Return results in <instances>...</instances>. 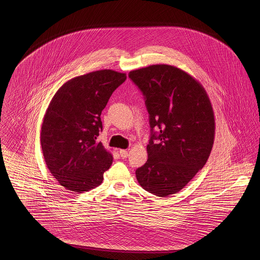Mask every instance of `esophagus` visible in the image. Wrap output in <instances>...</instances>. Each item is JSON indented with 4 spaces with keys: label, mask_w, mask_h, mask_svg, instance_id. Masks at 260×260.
I'll return each mask as SVG.
<instances>
[{
    "label": "esophagus",
    "mask_w": 260,
    "mask_h": 260,
    "mask_svg": "<svg viewBox=\"0 0 260 260\" xmlns=\"http://www.w3.org/2000/svg\"><path fill=\"white\" fill-rule=\"evenodd\" d=\"M119 154H120V156H121L123 159H125V158H127V156H128V151H127V150H124V149H121V150H119Z\"/></svg>",
    "instance_id": "esophagus-1"
}]
</instances>
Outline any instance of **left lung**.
Returning <instances> with one entry per match:
<instances>
[{
    "label": "left lung",
    "instance_id": "left-lung-1",
    "mask_svg": "<svg viewBox=\"0 0 260 260\" xmlns=\"http://www.w3.org/2000/svg\"><path fill=\"white\" fill-rule=\"evenodd\" d=\"M128 76L144 95L151 127L148 159L136 178L156 196L175 194L210 155L215 134L210 100L197 80L174 66L151 65Z\"/></svg>",
    "mask_w": 260,
    "mask_h": 260
}]
</instances>
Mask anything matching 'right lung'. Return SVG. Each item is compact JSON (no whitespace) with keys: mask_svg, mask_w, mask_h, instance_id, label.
<instances>
[{"mask_svg":"<svg viewBox=\"0 0 260 260\" xmlns=\"http://www.w3.org/2000/svg\"><path fill=\"white\" fill-rule=\"evenodd\" d=\"M125 73L99 70L75 77L52 98L41 128L46 165L67 190L82 193L100 185L113 162L97 137L101 113L112 93L126 80Z\"/></svg>","mask_w":260,"mask_h":260,"instance_id":"right-lung-1","label":"right lung"}]
</instances>
